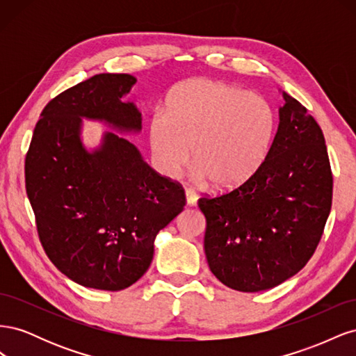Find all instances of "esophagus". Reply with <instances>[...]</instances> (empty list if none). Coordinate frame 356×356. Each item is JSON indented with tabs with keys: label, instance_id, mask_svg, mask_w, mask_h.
I'll return each mask as SVG.
<instances>
[{
	"label": "esophagus",
	"instance_id": "esophagus-1",
	"mask_svg": "<svg viewBox=\"0 0 356 356\" xmlns=\"http://www.w3.org/2000/svg\"><path fill=\"white\" fill-rule=\"evenodd\" d=\"M186 199H187L188 207H195L196 202H197V195L195 193V190L186 188Z\"/></svg>",
	"mask_w": 356,
	"mask_h": 356
}]
</instances>
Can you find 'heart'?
Wrapping results in <instances>:
<instances>
[{
  "label": "heart",
  "mask_w": 356,
  "mask_h": 356,
  "mask_svg": "<svg viewBox=\"0 0 356 356\" xmlns=\"http://www.w3.org/2000/svg\"><path fill=\"white\" fill-rule=\"evenodd\" d=\"M275 114L261 96L209 79L182 81L166 98V114L148 123L154 163L174 178L190 161L199 181L233 190L252 178L270 152Z\"/></svg>",
  "instance_id": "b5f03b06"
}]
</instances>
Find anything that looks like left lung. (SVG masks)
Masks as SVG:
<instances>
[{"label": "left lung", "instance_id": "1", "mask_svg": "<svg viewBox=\"0 0 356 356\" xmlns=\"http://www.w3.org/2000/svg\"><path fill=\"white\" fill-rule=\"evenodd\" d=\"M267 159L245 184L197 204L207 218L211 272L242 293L273 288L303 268L332 202L325 138L306 106L284 92Z\"/></svg>", "mask_w": 356, "mask_h": 356}]
</instances>
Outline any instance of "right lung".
I'll use <instances>...</instances> for the list:
<instances>
[{
	"instance_id": "add662e5",
	"label": "right lung",
	"mask_w": 356,
	"mask_h": 356,
	"mask_svg": "<svg viewBox=\"0 0 356 356\" xmlns=\"http://www.w3.org/2000/svg\"><path fill=\"white\" fill-rule=\"evenodd\" d=\"M136 79L98 74L53 98L41 111L25 159V187L50 261L83 286L120 291L152 264L154 239L186 207L179 182L149 168L136 147L113 132L89 153L81 117L122 132L141 129L123 102Z\"/></svg>"
}]
</instances>
